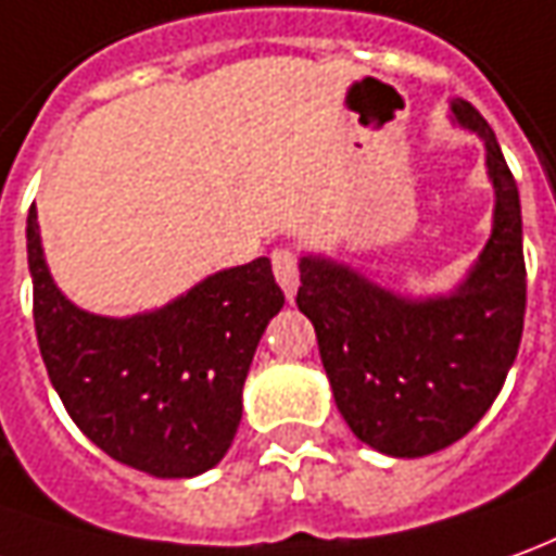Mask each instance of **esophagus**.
I'll return each mask as SVG.
<instances>
[{"mask_svg":"<svg viewBox=\"0 0 556 556\" xmlns=\"http://www.w3.org/2000/svg\"><path fill=\"white\" fill-rule=\"evenodd\" d=\"M271 271H275V278H278V285L287 293V300H293V293H296V287H300V256L293 248H275L271 251Z\"/></svg>","mask_w":556,"mask_h":556,"instance_id":"esophagus-1","label":"esophagus"}]
</instances>
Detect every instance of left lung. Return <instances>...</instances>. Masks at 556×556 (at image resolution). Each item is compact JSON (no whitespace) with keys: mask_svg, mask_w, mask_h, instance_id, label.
Wrapping results in <instances>:
<instances>
[{"mask_svg":"<svg viewBox=\"0 0 556 556\" xmlns=\"http://www.w3.org/2000/svg\"><path fill=\"white\" fill-rule=\"evenodd\" d=\"M457 121L488 144L496 214L469 281L445 300L408 302L357 271L302 256L296 305L315 324L332 396L359 442L390 457L454 445L500 396L527 312L520 197L500 141L469 102Z\"/></svg>","mask_w":556,"mask_h":556,"instance_id":"1","label":"left lung"}]
</instances>
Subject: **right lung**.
Instances as JSON below:
<instances>
[{"label":"right lung","mask_w":556,"mask_h":556,"mask_svg":"<svg viewBox=\"0 0 556 556\" xmlns=\"http://www.w3.org/2000/svg\"><path fill=\"white\" fill-rule=\"evenodd\" d=\"M38 351L78 430L111 460L190 478L224 460L256 342L281 312L271 263L217 271L154 315L96 317L56 290L26 217Z\"/></svg>","instance_id":"add662e5"}]
</instances>
